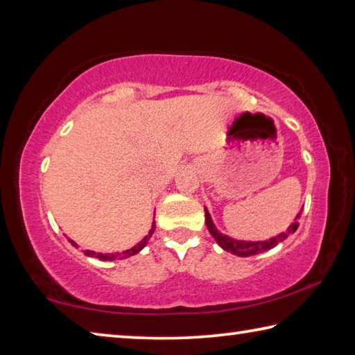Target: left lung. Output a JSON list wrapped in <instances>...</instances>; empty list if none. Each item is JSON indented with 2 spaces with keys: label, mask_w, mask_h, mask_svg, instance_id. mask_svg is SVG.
Segmentation results:
<instances>
[{
  "label": "left lung",
  "mask_w": 355,
  "mask_h": 355,
  "mask_svg": "<svg viewBox=\"0 0 355 355\" xmlns=\"http://www.w3.org/2000/svg\"><path fill=\"white\" fill-rule=\"evenodd\" d=\"M299 216H300V213L296 216V219L299 218ZM205 222H207L209 233H211L213 238L218 241L220 248L227 252H232L233 255H238V257H250V255H257V254H261V252L272 249L279 243H282L284 239L290 236L291 233L296 232L299 227V222L294 220L284 233H280V235L274 236V238H269V239H266V241H238V239H232V238L222 235V233L218 232V228L214 227L211 218H209V213L207 208H205Z\"/></svg>",
  "instance_id": "left-lung-1"
}]
</instances>
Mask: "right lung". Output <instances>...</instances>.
Here are the masks:
<instances>
[{
    "mask_svg": "<svg viewBox=\"0 0 355 355\" xmlns=\"http://www.w3.org/2000/svg\"><path fill=\"white\" fill-rule=\"evenodd\" d=\"M153 232H155V220H153V224H152V228H150L148 235H147L146 238H144L139 244H136L135 248H131L130 250H125V252H122V254H97V252L86 250V255H89V257H95V258H98V260H105V261H111V260H117V258H125V257L135 255V254H137V252H139L141 249L146 248V244H147V241L150 239V236L153 235ZM70 243L73 244V245H76L73 241H70Z\"/></svg>",
    "mask_w": 355,
    "mask_h": 355,
    "instance_id": "1",
    "label": "right lung"
}]
</instances>
